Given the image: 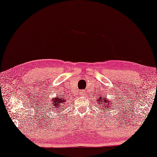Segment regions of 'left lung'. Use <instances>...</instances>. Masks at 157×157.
Instances as JSON below:
<instances>
[{
    "label": "left lung",
    "instance_id": "1",
    "mask_svg": "<svg viewBox=\"0 0 157 157\" xmlns=\"http://www.w3.org/2000/svg\"><path fill=\"white\" fill-rule=\"evenodd\" d=\"M101 102H100L99 101H101ZM98 102H99V104H100V105L102 104H102H104V105H102V106H104L105 107V109H105V111H106V110H108V111H109V109H108L107 108H108V107H111V106L109 105H110L109 102H109V101H108L107 99L104 98H101H101H99V100H98ZM103 102H104V103H103ZM103 109H104V108H103Z\"/></svg>",
    "mask_w": 157,
    "mask_h": 157
}]
</instances>
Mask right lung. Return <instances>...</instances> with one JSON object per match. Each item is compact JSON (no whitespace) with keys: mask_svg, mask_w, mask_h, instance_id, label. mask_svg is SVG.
Segmentation results:
<instances>
[{"mask_svg":"<svg viewBox=\"0 0 157 157\" xmlns=\"http://www.w3.org/2000/svg\"><path fill=\"white\" fill-rule=\"evenodd\" d=\"M66 101H64V98L63 96H59V97H56L55 99H53V101L52 102V104L51 105V108L53 109L52 110H55V111H59L61 110L62 108V104H63Z\"/></svg>","mask_w":157,"mask_h":157,"instance_id":"1","label":"right lung"}]
</instances>
